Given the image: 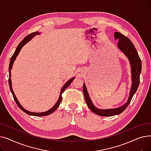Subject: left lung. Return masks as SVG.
Wrapping results in <instances>:
<instances>
[{
	"instance_id": "8db88e82",
	"label": "left lung",
	"mask_w": 151,
	"mask_h": 151,
	"mask_svg": "<svg viewBox=\"0 0 151 151\" xmlns=\"http://www.w3.org/2000/svg\"><path fill=\"white\" fill-rule=\"evenodd\" d=\"M114 37L115 40H118V49L124 53L130 62L131 68L132 86L129 99L124 104V105L115 108L100 109L97 108L93 104L86 84L84 83L83 93L87 105L93 113L101 116H113L122 113L129 105L133 95L137 92L139 84V76L141 71V61L136 48L130 41V40L122 35L121 33L115 32Z\"/></svg>"
}]
</instances>
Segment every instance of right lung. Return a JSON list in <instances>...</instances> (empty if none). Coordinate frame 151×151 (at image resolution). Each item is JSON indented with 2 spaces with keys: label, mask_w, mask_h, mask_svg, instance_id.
Masks as SVG:
<instances>
[{
  "label": "right lung",
  "mask_w": 151,
  "mask_h": 151,
  "mask_svg": "<svg viewBox=\"0 0 151 151\" xmlns=\"http://www.w3.org/2000/svg\"><path fill=\"white\" fill-rule=\"evenodd\" d=\"M41 33L38 32H33L32 33L29 35H28L27 36H26L24 38L23 40H22L19 44L18 45V46H17V49H16L14 54H13V55L12 56L11 59H10V65H9V86H10V91H11V92L13 95V97L14 98V100L16 102V104H17V105L18 106V107L22 111H24V113H26V114H29V115H30V116H47L49 115L51 113H52L60 105V102L62 101V93H63V92L65 90V89L67 88V87L71 83V82H72L73 81V80L75 79V77H73L71 78V79H70V80L67 81L65 83V84L63 85V86L61 90H60V94H59V99L56 102V104H55L50 109L46 111H45V112H41V113H35V112H31V111H29L26 109L24 108H23L22 106L20 104V103L19 102V101L18 100V99L17 98V97H16L15 94L13 91V89H12V79H11V70L12 69V67H13V63L16 59V58H17V57L18 55L21 50L22 49V47L24 46L27 43H28L29 42H30L32 38H34L35 35H40Z\"/></svg>",
  "instance_id": "add662e5"
}]
</instances>
